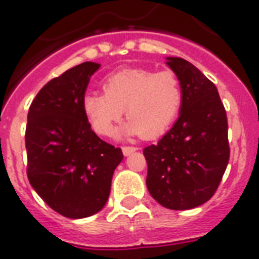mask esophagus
Listing matches in <instances>:
<instances>
[{
	"instance_id": "34e87169",
	"label": "esophagus",
	"mask_w": 259,
	"mask_h": 259,
	"mask_svg": "<svg viewBox=\"0 0 259 259\" xmlns=\"http://www.w3.org/2000/svg\"><path fill=\"white\" fill-rule=\"evenodd\" d=\"M138 150V147H132V146H123L122 147V152L125 156H129L130 154H133L134 151H137Z\"/></svg>"
}]
</instances>
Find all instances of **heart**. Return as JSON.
Instances as JSON below:
<instances>
[{
  "label": "heart",
  "instance_id": "b5f03b06",
  "mask_svg": "<svg viewBox=\"0 0 259 259\" xmlns=\"http://www.w3.org/2000/svg\"><path fill=\"white\" fill-rule=\"evenodd\" d=\"M103 90L104 94L89 92L82 99L83 113L100 136H111L126 111L129 120L121 134L157 138L169 129L183 105L181 83L169 70L122 69L105 78Z\"/></svg>",
  "mask_w": 259,
  "mask_h": 259
}]
</instances>
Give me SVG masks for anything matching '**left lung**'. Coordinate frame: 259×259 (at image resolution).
Wrapping results in <instances>:
<instances>
[{"label": "left lung", "mask_w": 259, "mask_h": 259, "mask_svg": "<svg viewBox=\"0 0 259 259\" xmlns=\"http://www.w3.org/2000/svg\"><path fill=\"white\" fill-rule=\"evenodd\" d=\"M165 64L183 87V105L172 129L146 147L148 192L169 210H190L217 192L229 160L228 122L217 87L180 57Z\"/></svg>", "instance_id": "1"}]
</instances>
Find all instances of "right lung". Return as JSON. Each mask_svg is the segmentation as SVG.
Wrapping results in <instances>:
<instances>
[{
    "mask_svg": "<svg viewBox=\"0 0 259 259\" xmlns=\"http://www.w3.org/2000/svg\"><path fill=\"white\" fill-rule=\"evenodd\" d=\"M100 67L83 62L49 80L33 99L27 116V176L56 212L82 219L99 212L111 193L121 148L92 132L82 99Z\"/></svg>",
    "mask_w": 259,
    "mask_h": 259,
    "instance_id": "right-lung-1",
    "label": "right lung"
}]
</instances>
